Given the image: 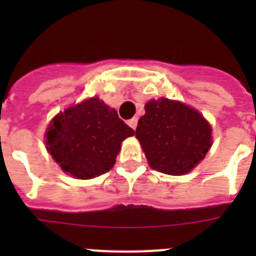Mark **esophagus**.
Returning <instances> with one entry per match:
<instances>
[{
    "mask_svg": "<svg viewBox=\"0 0 256 256\" xmlns=\"http://www.w3.org/2000/svg\"><path fill=\"white\" fill-rule=\"evenodd\" d=\"M137 122H138V119H137V118H132V119H130V120H128V126H130L132 130H136V128H137Z\"/></svg>",
    "mask_w": 256,
    "mask_h": 256,
    "instance_id": "1",
    "label": "esophagus"
}]
</instances>
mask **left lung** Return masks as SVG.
Here are the masks:
<instances>
[{
	"label": "left lung",
	"instance_id": "8db88e82",
	"mask_svg": "<svg viewBox=\"0 0 256 256\" xmlns=\"http://www.w3.org/2000/svg\"><path fill=\"white\" fill-rule=\"evenodd\" d=\"M144 112L136 137L151 168L182 176L204 159L212 148V126L198 110L162 97L148 101Z\"/></svg>",
	"mask_w": 256,
	"mask_h": 256
}]
</instances>
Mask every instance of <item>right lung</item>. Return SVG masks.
Masks as SVG:
<instances>
[{
	"label": "right lung",
	"instance_id": "1",
	"mask_svg": "<svg viewBox=\"0 0 256 256\" xmlns=\"http://www.w3.org/2000/svg\"><path fill=\"white\" fill-rule=\"evenodd\" d=\"M134 130L98 97L58 112L47 126L46 148L65 173L90 180L114 166L120 144Z\"/></svg>",
	"mask_w": 256,
	"mask_h": 256
}]
</instances>
